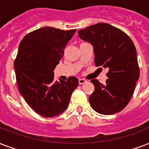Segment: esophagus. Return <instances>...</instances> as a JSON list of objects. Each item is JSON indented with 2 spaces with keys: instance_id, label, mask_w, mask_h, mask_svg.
Wrapping results in <instances>:
<instances>
[{
  "instance_id": "34e87169",
  "label": "esophagus",
  "mask_w": 149,
  "mask_h": 149,
  "mask_svg": "<svg viewBox=\"0 0 149 149\" xmlns=\"http://www.w3.org/2000/svg\"><path fill=\"white\" fill-rule=\"evenodd\" d=\"M85 83H87V80L84 79H79V84H84Z\"/></svg>"
}]
</instances>
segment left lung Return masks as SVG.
<instances>
[{
    "label": "left lung",
    "mask_w": 149,
    "mask_h": 149,
    "mask_svg": "<svg viewBox=\"0 0 149 149\" xmlns=\"http://www.w3.org/2000/svg\"><path fill=\"white\" fill-rule=\"evenodd\" d=\"M78 33L79 38L93 45L95 65L109 68L105 84L96 79L91 80L95 91L89 97L90 104L100 114L117 113L127 105L139 79L134 44L121 29L104 22L79 30Z\"/></svg>",
    "instance_id": "obj_1"
}]
</instances>
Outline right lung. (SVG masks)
Segmentation results:
<instances>
[{
	"instance_id": "add662e5",
	"label": "right lung",
	"mask_w": 149,
	"mask_h": 149,
	"mask_svg": "<svg viewBox=\"0 0 149 149\" xmlns=\"http://www.w3.org/2000/svg\"><path fill=\"white\" fill-rule=\"evenodd\" d=\"M75 32L43 27L26 34L19 44L14 62L19 92L32 109L44 117L64 112L79 84L75 77L54 82L53 72Z\"/></svg>"
}]
</instances>
